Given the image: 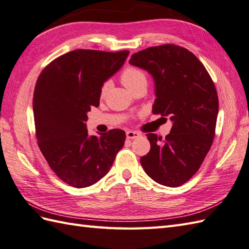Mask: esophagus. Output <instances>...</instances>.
I'll return each instance as SVG.
<instances>
[{"mask_svg":"<svg viewBox=\"0 0 249 249\" xmlns=\"http://www.w3.org/2000/svg\"><path fill=\"white\" fill-rule=\"evenodd\" d=\"M125 135H126V139H128V140H134V139H136V137H139L141 134L136 131H126Z\"/></svg>","mask_w":249,"mask_h":249,"instance_id":"1","label":"esophagus"}]
</instances>
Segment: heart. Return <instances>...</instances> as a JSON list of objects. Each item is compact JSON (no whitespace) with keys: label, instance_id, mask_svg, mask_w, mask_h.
Listing matches in <instances>:
<instances>
[{"label":"heart","instance_id":"obj_1","mask_svg":"<svg viewBox=\"0 0 249 249\" xmlns=\"http://www.w3.org/2000/svg\"><path fill=\"white\" fill-rule=\"evenodd\" d=\"M121 82L124 83V85L128 88L129 90H132L134 87L142 84V83H147V78L145 72H143L142 69L136 67H128L124 70L123 73H121ZM109 87V81H106L103 83L100 90L101 97H104L107 95Z\"/></svg>","mask_w":249,"mask_h":249}]
</instances>
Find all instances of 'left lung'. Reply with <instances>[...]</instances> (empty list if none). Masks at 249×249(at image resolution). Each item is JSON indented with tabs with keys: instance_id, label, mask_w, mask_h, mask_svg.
<instances>
[{
	"instance_id": "1",
	"label": "left lung",
	"mask_w": 249,
	"mask_h": 249,
	"mask_svg": "<svg viewBox=\"0 0 249 249\" xmlns=\"http://www.w3.org/2000/svg\"><path fill=\"white\" fill-rule=\"evenodd\" d=\"M129 63L152 75L157 96L152 112L174 123L164 140L147 134L151 148L141 158L142 166L158 183L180 186L197 173L212 146L216 88L200 60L179 46L147 48L132 55Z\"/></svg>"
}]
</instances>
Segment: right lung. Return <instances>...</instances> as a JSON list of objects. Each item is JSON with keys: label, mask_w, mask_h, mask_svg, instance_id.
Here are the masks:
<instances>
[{"label": "right lung", "mask_w": 249, "mask_h": 249, "mask_svg": "<svg viewBox=\"0 0 249 249\" xmlns=\"http://www.w3.org/2000/svg\"><path fill=\"white\" fill-rule=\"evenodd\" d=\"M129 53L78 49L52 60L38 76L33 98L38 146L50 168L70 186L95 184L124 145V131L89 136L85 121L99 107L102 84Z\"/></svg>", "instance_id": "1"}]
</instances>
